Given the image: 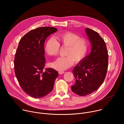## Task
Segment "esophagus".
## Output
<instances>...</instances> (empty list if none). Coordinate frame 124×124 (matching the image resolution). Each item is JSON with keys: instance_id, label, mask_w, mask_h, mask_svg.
<instances>
[{"instance_id": "obj_1", "label": "esophagus", "mask_w": 124, "mask_h": 124, "mask_svg": "<svg viewBox=\"0 0 124 124\" xmlns=\"http://www.w3.org/2000/svg\"><path fill=\"white\" fill-rule=\"evenodd\" d=\"M58 73L60 75H62V74H63L64 73H65V72L63 71H59V72H58Z\"/></svg>"}]
</instances>
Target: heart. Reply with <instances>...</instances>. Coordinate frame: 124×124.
<instances>
[{
	"label": "heart",
	"instance_id": "obj_1",
	"mask_svg": "<svg viewBox=\"0 0 124 124\" xmlns=\"http://www.w3.org/2000/svg\"><path fill=\"white\" fill-rule=\"evenodd\" d=\"M55 39H48L46 44L45 50L50 56H56L59 52L60 45L67 47L66 57H60L50 63V67L54 69L62 71L71 67L74 63L82 62L86 57L88 51V43L86 39L80 38L76 33L67 31L57 35Z\"/></svg>",
	"mask_w": 124,
	"mask_h": 124
}]
</instances>
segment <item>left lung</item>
<instances>
[{"label": "left lung", "instance_id": "1", "mask_svg": "<svg viewBox=\"0 0 124 124\" xmlns=\"http://www.w3.org/2000/svg\"><path fill=\"white\" fill-rule=\"evenodd\" d=\"M85 31L91 44V51L73 70L76 80L71 87L74 93L81 96L94 92L101 85L107 75L108 61L107 46L99 33L88 28Z\"/></svg>", "mask_w": 124, "mask_h": 124}]
</instances>
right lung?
I'll return each mask as SVG.
<instances>
[{"label":"right lung","mask_w":124,"mask_h":124,"mask_svg":"<svg viewBox=\"0 0 124 124\" xmlns=\"http://www.w3.org/2000/svg\"><path fill=\"white\" fill-rule=\"evenodd\" d=\"M55 27H42L32 30L20 41L14 60L15 73L23 90L35 98H41L53 90L58 73L45 66L44 43Z\"/></svg>","instance_id":"obj_1"}]
</instances>
